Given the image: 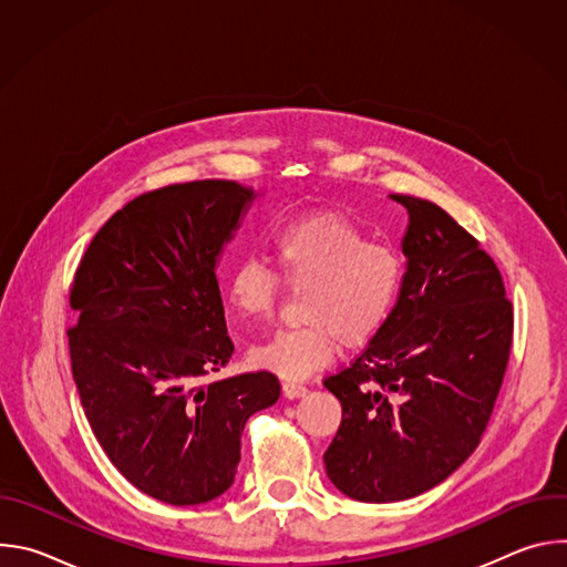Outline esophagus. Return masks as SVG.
I'll use <instances>...</instances> for the list:
<instances>
[{"label":"esophagus","instance_id":"obj_1","mask_svg":"<svg viewBox=\"0 0 567 567\" xmlns=\"http://www.w3.org/2000/svg\"><path fill=\"white\" fill-rule=\"evenodd\" d=\"M282 392H285V396H289V399H296V396H302V394H307V385H305V383H300V381H285V385H282Z\"/></svg>","mask_w":567,"mask_h":567}]
</instances>
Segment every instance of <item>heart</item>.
<instances>
[{
  "mask_svg": "<svg viewBox=\"0 0 567 567\" xmlns=\"http://www.w3.org/2000/svg\"><path fill=\"white\" fill-rule=\"evenodd\" d=\"M278 274L258 258L237 262L230 302L251 318L276 313L282 282L302 291V326L251 348L254 365L285 379H302L348 346L374 337L392 311L401 285V260L381 239L337 217L313 215L285 226L274 239Z\"/></svg>",
  "mask_w": 567,
  "mask_h": 567,
  "instance_id": "b5f03b06",
  "label": "heart"
}]
</instances>
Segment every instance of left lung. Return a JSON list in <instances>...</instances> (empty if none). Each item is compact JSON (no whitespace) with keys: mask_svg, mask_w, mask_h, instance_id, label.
I'll list each match as a JSON object with an SVG mask.
<instances>
[{"mask_svg":"<svg viewBox=\"0 0 567 567\" xmlns=\"http://www.w3.org/2000/svg\"><path fill=\"white\" fill-rule=\"evenodd\" d=\"M406 206L409 269L370 346L322 379L343 420L322 455L334 487L396 503L446 480L492 417L514 339V307L480 241L437 204Z\"/></svg>","mask_w":567,"mask_h":567,"instance_id":"1","label":"left lung"}]
</instances>
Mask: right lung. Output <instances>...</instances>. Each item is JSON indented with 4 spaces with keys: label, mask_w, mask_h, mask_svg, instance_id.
<instances>
[{
    "label": "right lung",
    "mask_w": 567,
    "mask_h": 567,
    "mask_svg": "<svg viewBox=\"0 0 567 567\" xmlns=\"http://www.w3.org/2000/svg\"><path fill=\"white\" fill-rule=\"evenodd\" d=\"M254 188L199 179L116 210L80 260L66 330L85 417L134 487L175 507L221 496L247 420L274 406V372L199 383L233 354L215 276Z\"/></svg>",
    "instance_id": "add662e5"
}]
</instances>
